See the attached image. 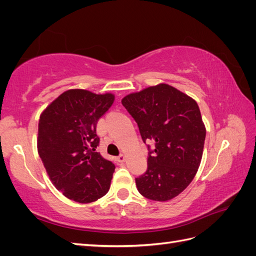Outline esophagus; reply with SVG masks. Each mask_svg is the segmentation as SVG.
Listing matches in <instances>:
<instances>
[{"mask_svg": "<svg viewBox=\"0 0 256 256\" xmlns=\"http://www.w3.org/2000/svg\"><path fill=\"white\" fill-rule=\"evenodd\" d=\"M125 160H126V156H125V154H120V156L118 157V162H124Z\"/></svg>", "mask_w": 256, "mask_h": 256, "instance_id": "esophagus-1", "label": "esophagus"}]
</instances>
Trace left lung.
<instances>
[{
  "label": "left lung",
  "mask_w": 256,
  "mask_h": 256,
  "mask_svg": "<svg viewBox=\"0 0 256 256\" xmlns=\"http://www.w3.org/2000/svg\"><path fill=\"white\" fill-rule=\"evenodd\" d=\"M148 145L147 170L136 178L138 192L152 200L177 196L194 178L203 156L205 125L194 99L166 83L122 99Z\"/></svg>",
  "instance_id": "1"
}]
</instances>
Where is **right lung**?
Here are the masks:
<instances>
[{"label":"right lung","mask_w":256,"mask_h":256,"mask_svg":"<svg viewBox=\"0 0 256 256\" xmlns=\"http://www.w3.org/2000/svg\"><path fill=\"white\" fill-rule=\"evenodd\" d=\"M114 98L111 92L68 90L40 115L38 154L54 187L74 202H95L110 189L115 166L96 152V126Z\"/></svg>","instance_id":"obj_1"}]
</instances>
